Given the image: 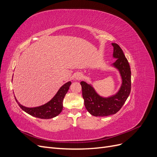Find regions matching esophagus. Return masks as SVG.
<instances>
[{
  "mask_svg": "<svg viewBox=\"0 0 157 157\" xmlns=\"http://www.w3.org/2000/svg\"><path fill=\"white\" fill-rule=\"evenodd\" d=\"M82 74H80V73H78L77 75L75 76V78H76V79L77 80H80V79H82Z\"/></svg>",
  "mask_w": 157,
  "mask_h": 157,
  "instance_id": "obj_1",
  "label": "esophagus"
}]
</instances>
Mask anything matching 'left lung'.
<instances>
[{"label": "left lung", "mask_w": 157, "mask_h": 157, "mask_svg": "<svg viewBox=\"0 0 157 157\" xmlns=\"http://www.w3.org/2000/svg\"><path fill=\"white\" fill-rule=\"evenodd\" d=\"M113 46V57L117 58L113 65L120 71L122 79L121 89L118 93L109 98H102L96 92L90 84L80 82L82 98L87 111L95 117H107L114 115L124 105L131 91V71L130 65L121 47L116 43Z\"/></svg>", "instance_id": "obj_1"}]
</instances>
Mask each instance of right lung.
<instances>
[{
	"instance_id": "obj_1",
	"label": "right lung",
	"mask_w": 157,
	"mask_h": 157,
	"mask_svg": "<svg viewBox=\"0 0 157 157\" xmlns=\"http://www.w3.org/2000/svg\"><path fill=\"white\" fill-rule=\"evenodd\" d=\"M71 84V82L65 83L60 88L58 92L55 95V96L49 102L37 107L29 108L24 107L17 101L16 98L15 99L18 105L20 107L22 110L29 114L30 115L42 118V119H49V118H52L58 116L62 111L63 98L65 94H67Z\"/></svg>"
}]
</instances>
